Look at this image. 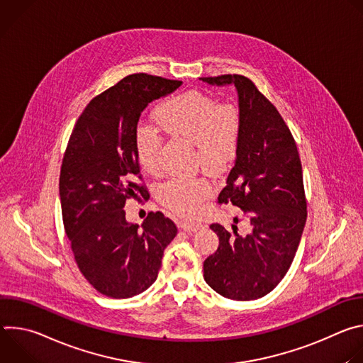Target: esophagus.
Here are the masks:
<instances>
[{
    "instance_id": "esophagus-1",
    "label": "esophagus",
    "mask_w": 363,
    "mask_h": 363,
    "mask_svg": "<svg viewBox=\"0 0 363 363\" xmlns=\"http://www.w3.org/2000/svg\"><path fill=\"white\" fill-rule=\"evenodd\" d=\"M179 228L186 231V233H195L198 231L199 228H202V224L201 223H188V221H181L179 223Z\"/></svg>"
}]
</instances>
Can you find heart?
I'll list each match as a JSON object with an SVG mask.
<instances>
[{
	"label": "heart",
	"mask_w": 363,
	"mask_h": 363,
	"mask_svg": "<svg viewBox=\"0 0 363 363\" xmlns=\"http://www.w3.org/2000/svg\"><path fill=\"white\" fill-rule=\"evenodd\" d=\"M155 121L171 138L192 143L194 160L206 172L221 174L237 157L241 136L240 112L233 105H218L208 94L189 90L174 96L157 109ZM135 150L145 172H161V138L152 128L138 129ZM211 191L213 186L205 178H174L161 186L160 199L175 214L192 217Z\"/></svg>",
	"instance_id": "heart-1"
}]
</instances>
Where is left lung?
<instances>
[{"label":"left lung","instance_id":"obj_1","mask_svg":"<svg viewBox=\"0 0 363 363\" xmlns=\"http://www.w3.org/2000/svg\"><path fill=\"white\" fill-rule=\"evenodd\" d=\"M199 80L220 87L233 84L237 90L241 136L218 202L238 206L250 227L247 234H238L234 224V233L220 224L210 225L220 245L203 262V279L227 298L255 300L286 276L306 224L297 146L279 111L250 79L225 74Z\"/></svg>","mask_w":363,"mask_h":363}]
</instances>
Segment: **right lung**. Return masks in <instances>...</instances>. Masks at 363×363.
<instances>
[{"mask_svg": "<svg viewBox=\"0 0 363 363\" xmlns=\"http://www.w3.org/2000/svg\"><path fill=\"white\" fill-rule=\"evenodd\" d=\"M181 84L130 74L89 103L69 139L59 184L65 230L82 274L108 297L129 298L149 289L178 233L160 211L139 227L126 220L123 208L126 199L147 196L136 184L140 113Z\"/></svg>", "mask_w": 363, "mask_h": 363, "instance_id": "add662e5", "label": "right lung"}]
</instances>
